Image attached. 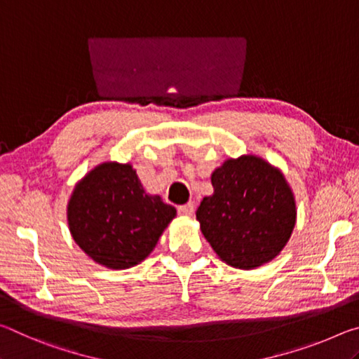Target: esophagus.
Masks as SVG:
<instances>
[{
  "mask_svg": "<svg viewBox=\"0 0 359 359\" xmlns=\"http://www.w3.org/2000/svg\"><path fill=\"white\" fill-rule=\"evenodd\" d=\"M178 213L181 216H191L194 213V203H184V205H180L178 207Z\"/></svg>",
  "mask_w": 359,
  "mask_h": 359,
  "instance_id": "1",
  "label": "esophagus"
}]
</instances>
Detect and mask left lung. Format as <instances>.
I'll return each mask as SVG.
<instances>
[{"mask_svg": "<svg viewBox=\"0 0 359 359\" xmlns=\"http://www.w3.org/2000/svg\"><path fill=\"white\" fill-rule=\"evenodd\" d=\"M211 184L196 216L219 259L248 270L280 255L296 226L294 196L280 170L256 156L229 158Z\"/></svg>", "mask_w": 359, "mask_h": 359, "instance_id": "left-lung-1", "label": "left lung"}]
</instances>
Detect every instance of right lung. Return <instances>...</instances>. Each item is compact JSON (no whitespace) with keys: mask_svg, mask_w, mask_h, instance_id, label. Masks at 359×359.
Returning a JSON list of instances; mask_svg holds the SVG:
<instances>
[{"mask_svg":"<svg viewBox=\"0 0 359 359\" xmlns=\"http://www.w3.org/2000/svg\"><path fill=\"white\" fill-rule=\"evenodd\" d=\"M175 216V207L144 192L130 163L95 167L76 184L68 202L74 242L109 269H128L144 261Z\"/></svg>","mask_w":359,"mask_h":359,"instance_id":"add662e5","label":"right lung"}]
</instances>
